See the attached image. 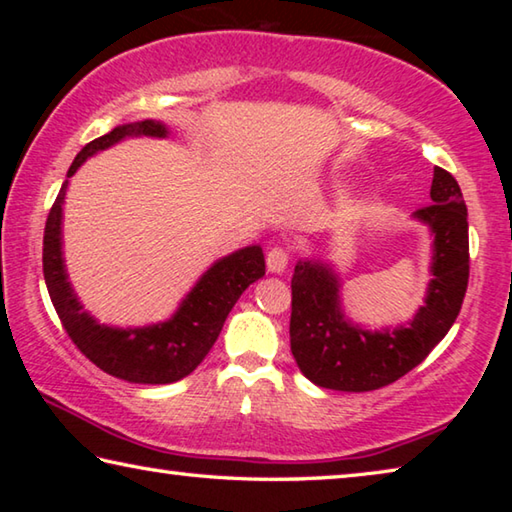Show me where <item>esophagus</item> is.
Masks as SVG:
<instances>
[{"instance_id": "1", "label": "esophagus", "mask_w": 512, "mask_h": 512, "mask_svg": "<svg viewBox=\"0 0 512 512\" xmlns=\"http://www.w3.org/2000/svg\"><path fill=\"white\" fill-rule=\"evenodd\" d=\"M289 266V253L284 248H271L266 255V268L271 273H282Z\"/></svg>"}]
</instances>
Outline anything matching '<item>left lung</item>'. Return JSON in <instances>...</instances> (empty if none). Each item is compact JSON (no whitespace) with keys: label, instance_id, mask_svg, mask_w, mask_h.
<instances>
[{"label":"left lung","instance_id":"obj_1","mask_svg":"<svg viewBox=\"0 0 512 512\" xmlns=\"http://www.w3.org/2000/svg\"><path fill=\"white\" fill-rule=\"evenodd\" d=\"M429 207L413 212L431 235V280L409 323L368 329L345 316L341 275L320 257L296 264L291 280V352L320 388L375 391L404 377L445 339L461 311L470 277L467 207L452 173L436 167Z\"/></svg>","mask_w":512,"mask_h":512}]
</instances>
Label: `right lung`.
I'll return each instance as SVG.
<instances>
[{
	"label": "right lung",
	"mask_w": 512,
	"mask_h": 512,
	"mask_svg": "<svg viewBox=\"0 0 512 512\" xmlns=\"http://www.w3.org/2000/svg\"><path fill=\"white\" fill-rule=\"evenodd\" d=\"M128 137H169L167 124L155 119L133 121L112 128L99 140L85 144L76 155L67 178L56 196L45 225L42 246V271L49 298L63 323L69 339L76 343L94 366L108 375L131 384H173L198 368L214 341L219 339L225 318L235 307L241 293L264 275L262 246H246L225 255L198 277L192 291L173 311L171 318L142 327H115L99 323L69 282L63 255V205L69 178L81 164L101 151L110 149Z\"/></svg>",
	"instance_id": "add662e5"
}]
</instances>
